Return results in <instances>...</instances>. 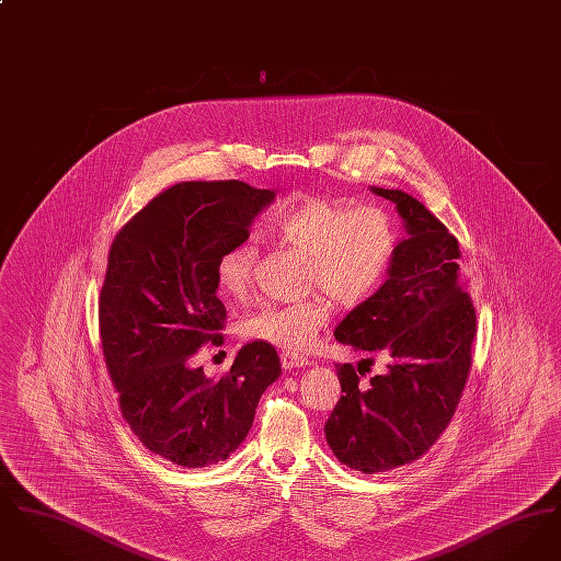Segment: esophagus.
I'll list each match as a JSON object with an SVG mask.
<instances>
[{
    "instance_id": "1",
    "label": "esophagus",
    "mask_w": 561,
    "mask_h": 561,
    "mask_svg": "<svg viewBox=\"0 0 561 561\" xmlns=\"http://www.w3.org/2000/svg\"><path fill=\"white\" fill-rule=\"evenodd\" d=\"M311 362L307 359V357H300V355H293V353H284L282 355V366L286 368V370H294V368H305V366H309Z\"/></svg>"
}]
</instances>
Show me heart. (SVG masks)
I'll return each instance as SVG.
<instances>
[{
    "mask_svg": "<svg viewBox=\"0 0 561 561\" xmlns=\"http://www.w3.org/2000/svg\"><path fill=\"white\" fill-rule=\"evenodd\" d=\"M271 238L305 252L302 286L323 288L341 305L355 307L385 282L398 252L400 231L393 214L380 204H355L347 197L302 193L268 218ZM256 248L240 241L216 261V286L241 298L252 286ZM330 295V296H331ZM329 296V297H330ZM311 293L296 302L267 305L240 323L245 339L263 341L288 353H305L318 343L334 302Z\"/></svg>",
    "mask_w": 561,
    "mask_h": 561,
    "instance_id": "obj_1",
    "label": "heart"
}]
</instances>
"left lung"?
<instances>
[{
    "label": "left lung",
    "mask_w": 561,
    "mask_h": 561,
    "mask_svg": "<svg viewBox=\"0 0 561 561\" xmlns=\"http://www.w3.org/2000/svg\"><path fill=\"white\" fill-rule=\"evenodd\" d=\"M373 191L398 206L405 238L387 282L334 336L385 355L387 370L359 382L362 366L339 364L343 396L323 427L334 456L366 476L408 465L439 439L467 385L478 332L471 296L458 284V240L412 195Z\"/></svg>",
    "instance_id": "1"
}]
</instances>
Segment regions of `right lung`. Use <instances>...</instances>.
I'll return each instance as SVG.
<instances>
[{
	"mask_svg": "<svg viewBox=\"0 0 561 561\" xmlns=\"http://www.w3.org/2000/svg\"><path fill=\"white\" fill-rule=\"evenodd\" d=\"M275 193L241 181H188L161 191L119 229L108 250L99 330L122 416L145 448L181 467L229 458L282 364L248 343L229 373L208 378L193 357L220 345L218 256L248 240Z\"/></svg>",
	"mask_w": 561,
	"mask_h": 561,
	"instance_id": "1",
	"label": "right lung"
}]
</instances>
